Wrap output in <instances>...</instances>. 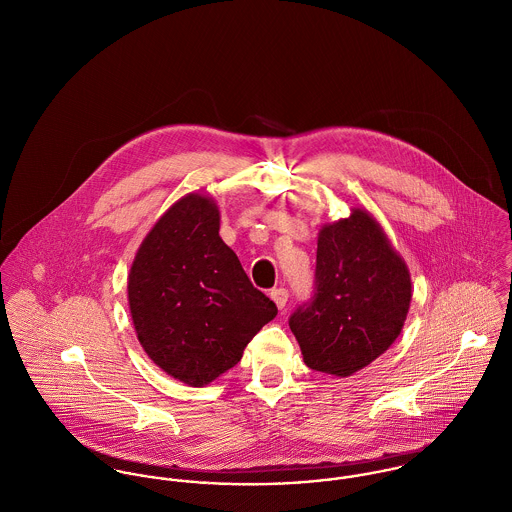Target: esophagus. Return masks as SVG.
I'll return each mask as SVG.
<instances>
[{"instance_id":"obj_1","label":"esophagus","mask_w":512,"mask_h":512,"mask_svg":"<svg viewBox=\"0 0 512 512\" xmlns=\"http://www.w3.org/2000/svg\"><path fill=\"white\" fill-rule=\"evenodd\" d=\"M270 295H272L274 303H276L280 309H284V307H286L288 297H290V293H288L286 288H276V290H272V292H270Z\"/></svg>"}]
</instances>
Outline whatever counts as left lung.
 I'll use <instances>...</instances> for the list:
<instances>
[{
	"instance_id": "obj_1",
	"label": "left lung",
	"mask_w": 512,
	"mask_h": 512,
	"mask_svg": "<svg viewBox=\"0 0 512 512\" xmlns=\"http://www.w3.org/2000/svg\"><path fill=\"white\" fill-rule=\"evenodd\" d=\"M410 299L408 268L366 211L323 226L313 295L290 315L305 365L335 376L370 365L400 335Z\"/></svg>"
}]
</instances>
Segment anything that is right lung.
<instances>
[{
	"label": "right lung",
	"mask_w": 512,
	"mask_h": 512,
	"mask_svg": "<svg viewBox=\"0 0 512 512\" xmlns=\"http://www.w3.org/2000/svg\"><path fill=\"white\" fill-rule=\"evenodd\" d=\"M219 220L209 197L179 199L147 234L128 278L147 357L191 386L238 365L244 347L278 315L222 242Z\"/></svg>",
	"instance_id": "add662e5"
}]
</instances>
